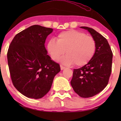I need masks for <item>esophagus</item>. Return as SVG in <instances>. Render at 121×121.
<instances>
[{
	"label": "esophagus",
	"mask_w": 121,
	"mask_h": 121,
	"mask_svg": "<svg viewBox=\"0 0 121 121\" xmlns=\"http://www.w3.org/2000/svg\"><path fill=\"white\" fill-rule=\"evenodd\" d=\"M60 68H61V70H64V69H65V66H64L63 65H60Z\"/></svg>",
	"instance_id": "1"
}]
</instances>
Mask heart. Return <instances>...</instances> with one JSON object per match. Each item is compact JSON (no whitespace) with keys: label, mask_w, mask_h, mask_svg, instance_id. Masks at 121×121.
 Listing matches in <instances>:
<instances>
[{"label":"heart","mask_w":121,"mask_h":121,"mask_svg":"<svg viewBox=\"0 0 121 121\" xmlns=\"http://www.w3.org/2000/svg\"><path fill=\"white\" fill-rule=\"evenodd\" d=\"M57 40L51 39L47 43V51L51 59L57 60L65 53L61 60L65 65L74 63L76 66H83L91 60L96 51V41L91 36L82 32L70 30L57 35Z\"/></svg>","instance_id":"obj_1"}]
</instances>
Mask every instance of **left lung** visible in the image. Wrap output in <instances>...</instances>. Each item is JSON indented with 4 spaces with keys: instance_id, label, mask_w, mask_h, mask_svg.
Returning <instances> with one entry per match:
<instances>
[{
    "instance_id": "1",
    "label": "left lung",
    "mask_w": 121,
    "mask_h": 121,
    "mask_svg": "<svg viewBox=\"0 0 121 121\" xmlns=\"http://www.w3.org/2000/svg\"><path fill=\"white\" fill-rule=\"evenodd\" d=\"M81 28L88 30L95 39L96 51L88 63L73 70L70 84L79 96L89 98L103 91L109 82L113 53L106 39L103 36L91 28Z\"/></svg>"
}]
</instances>
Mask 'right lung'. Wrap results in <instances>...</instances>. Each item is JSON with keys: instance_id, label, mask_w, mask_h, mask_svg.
Masks as SVG:
<instances>
[{"instance_id": "add662e5", "label": "right lung", "mask_w": 121, "mask_h": 121, "mask_svg": "<svg viewBox=\"0 0 121 121\" xmlns=\"http://www.w3.org/2000/svg\"><path fill=\"white\" fill-rule=\"evenodd\" d=\"M53 29L32 26L16 34L7 52L8 65L13 86L28 98L39 99L50 91L59 64L51 60L45 48Z\"/></svg>"}]
</instances>
